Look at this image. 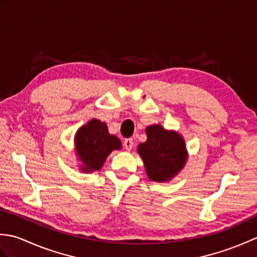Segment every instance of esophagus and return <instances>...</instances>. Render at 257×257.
Wrapping results in <instances>:
<instances>
[{
  "label": "esophagus",
  "instance_id": "1",
  "mask_svg": "<svg viewBox=\"0 0 257 257\" xmlns=\"http://www.w3.org/2000/svg\"><path fill=\"white\" fill-rule=\"evenodd\" d=\"M123 147H124L125 150H128V151L132 150L133 147H134V141H133V139H132V138L125 139V140L123 141Z\"/></svg>",
  "mask_w": 257,
  "mask_h": 257
}]
</instances>
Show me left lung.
<instances>
[{"instance_id":"left-lung-1","label":"left lung","mask_w":257,"mask_h":257,"mask_svg":"<svg viewBox=\"0 0 257 257\" xmlns=\"http://www.w3.org/2000/svg\"><path fill=\"white\" fill-rule=\"evenodd\" d=\"M147 141L138 146L146 173L151 181L169 182L184 168L189 158L183 136L161 124L146 128Z\"/></svg>"}]
</instances>
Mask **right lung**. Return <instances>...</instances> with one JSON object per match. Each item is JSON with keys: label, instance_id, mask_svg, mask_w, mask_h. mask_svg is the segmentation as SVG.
I'll list each match as a JSON object with an SVG mask.
<instances>
[{"label": "right lung", "instance_id": "add662e5", "mask_svg": "<svg viewBox=\"0 0 257 257\" xmlns=\"http://www.w3.org/2000/svg\"><path fill=\"white\" fill-rule=\"evenodd\" d=\"M122 148L121 141L108 133V127L99 119H91L75 134L74 150L80 161L79 170L90 173L100 170L113 150Z\"/></svg>", "mask_w": 257, "mask_h": 257}]
</instances>
